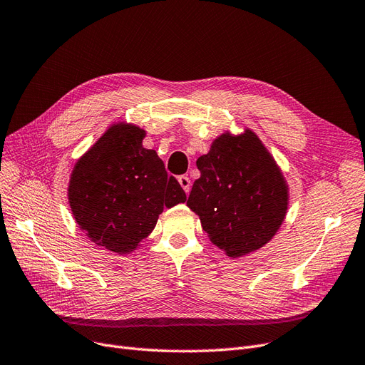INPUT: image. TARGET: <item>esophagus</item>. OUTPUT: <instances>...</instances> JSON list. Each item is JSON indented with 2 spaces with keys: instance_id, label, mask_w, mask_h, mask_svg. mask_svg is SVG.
Wrapping results in <instances>:
<instances>
[{
  "instance_id": "obj_1",
  "label": "esophagus",
  "mask_w": 365,
  "mask_h": 365,
  "mask_svg": "<svg viewBox=\"0 0 365 365\" xmlns=\"http://www.w3.org/2000/svg\"><path fill=\"white\" fill-rule=\"evenodd\" d=\"M178 180H179L180 186L183 187V191H185L186 194L191 191V180H190V178H187V175H179Z\"/></svg>"
}]
</instances>
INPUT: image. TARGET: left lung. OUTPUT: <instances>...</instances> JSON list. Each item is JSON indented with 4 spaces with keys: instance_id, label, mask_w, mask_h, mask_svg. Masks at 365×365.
Wrapping results in <instances>:
<instances>
[{
    "instance_id": "8db88e82",
    "label": "left lung",
    "mask_w": 365,
    "mask_h": 365,
    "mask_svg": "<svg viewBox=\"0 0 365 365\" xmlns=\"http://www.w3.org/2000/svg\"><path fill=\"white\" fill-rule=\"evenodd\" d=\"M197 167L186 205L212 244L233 259L264 247L286 218L289 186L257 135L221 133Z\"/></svg>"
}]
</instances>
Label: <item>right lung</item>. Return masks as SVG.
<instances>
[{"label":"right lung","mask_w":365,"mask_h":365,"mask_svg":"<svg viewBox=\"0 0 365 365\" xmlns=\"http://www.w3.org/2000/svg\"><path fill=\"white\" fill-rule=\"evenodd\" d=\"M144 137L138 126L114 123L76 160L67 187L78 227L115 254L137 250L164 207L186 201L158 153L143 147Z\"/></svg>","instance_id":"right-lung-1"}]
</instances>
